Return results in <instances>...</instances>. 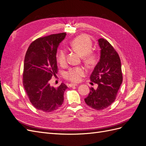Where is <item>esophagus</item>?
<instances>
[{"mask_svg": "<svg viewBox=\"0 0 146 146\" xmlns=\"http://www.w3.org/2000/svg\"><path fill=\"white\" fill-rule=\"evenodd\" d=\"M77 85H78L77 83H70L69 85V87H73V86H77Z\"/></svg>", "mask_w": 146, "mask_h": 146, "instance_id": "obj_1", "label": "esophagus"}]
</instances>
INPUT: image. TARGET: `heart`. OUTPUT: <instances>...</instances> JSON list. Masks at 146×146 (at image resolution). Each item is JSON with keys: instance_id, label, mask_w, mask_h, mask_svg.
I'll list each match as a JSON object with an SVG mask.
<instances>
[{"instance_id": "1", "label": "heart", "mask_w": 146, "mask_h": 146, "mask_svg": "<svg viewBox=\"0 0 146 146\" xmlns=\"http://www.w3.org/2000/svg\"><path fill=\"white\" fill-rule=\"evenodd\" d=\"M70 46L83 55V58L87 61V63L92 64L94 61L95 55L90 52L92 48V42L87 36H80L76 38L70 42ZM57 61L61 66L66 64L67 52L64 48L60 50L58 52L57 54ZM86 72V70L85 68L77 66L69 69L68 71L65 73L64 77L69 81L77 82L81 80Z\"/></svg>"}]
</instances>
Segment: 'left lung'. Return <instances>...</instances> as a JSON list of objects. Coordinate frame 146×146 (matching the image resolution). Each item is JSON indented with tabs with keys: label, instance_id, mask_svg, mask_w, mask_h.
Returning a JSON list of instances; mask_svg holds the SVG:
<instances>
[{
	"label": "left lung",
	"instance_id": "left-lung-1",
	"mask_svg": "<svg viewBox=\"0 0 146 146\" xmlns=\"http://www.w3.org/2000/svg\"><path fill=\"white\" fill-rule=\"evenodd\" d=\"M98 44L100 48V60L90 76L91 81L98 86L96 90L90 88L85 101L91 108L102 110L115 100L122 82V74L120 58L113 47L104 38L99 39Z\"/></svg>",
	"mask_w": 146,
	"mask_h": 146
}]
</instances>
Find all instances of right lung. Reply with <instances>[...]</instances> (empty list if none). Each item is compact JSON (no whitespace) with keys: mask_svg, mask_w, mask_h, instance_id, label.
Masks as SVG:
<instances>
[{"mask_svg":"<svg viewBox=\"0 0 146 146\" xmlns=\"http://www.w3.org/2000/svg\"><path fill=\"white\" fill-rule=\"evenodd\" d=\"M66 33L38 38L31 43L26 52L23 72V85L31 104L44 112H52L63 104L68 87L61 83L58 88L48 82L58 72L56 52Z\"/></svg>","mask_w":146,"mask_h":146,"instance_id":"right-lung-1","label":"right lung"}]
</instances>
